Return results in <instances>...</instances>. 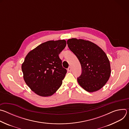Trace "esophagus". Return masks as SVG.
Wrapping results in <instances>:
<instances>
[{
	"label": "esophagus",
	"instance_id": "1",
	"mask_svg": "<svg viewBox=\"0 0 129 129\" xmlns=\"http://www.w3.org/2000/svg\"><path fill=\"white\" fill-rule=\"evenodd\" d=\"M67 70H68V71L71 72V67H69L67 69Z\"/></svg>",
	"mask_w": 129,
	"mask_h": 129
}]
</instances>
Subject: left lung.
Instances as JSON below:
<instances>
[{"label":"left lung","instance_id":"left-lung-1","mask_svg":"<svg viewBox=\"0 0 129 129\" xmlns=\"http://www.w3.org/2000/svg\"><path fill=\"white\" fill-rule=\"evenodd\" d=\"M67 43L81 63L82 73L77 79L79 85L89 92L101 89L109 80L111 72L106 53L96 44L88 40L72 38Z\"/></svg>","mask_w":129,"mask_h":129}]
</instances>
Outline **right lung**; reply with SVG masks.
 <instances>
[{
	"label": "right lung",
	"instance_id": "1",
	"mask_svg": "<svg viewBox=\"0 0 129 129\" xmlns=\"http://www.w3.org/2000/svg\"><path fill=\"white\" fill-rule=\"evenodd\" d=\"M66 45L65 40L48 41L26 55L21 66L23 79L36 94L49 96L61 87L67 70L59 55Z\"/></svg>",
	"mask_w": 129,
	"mask_h": 129
}]
</instances>
